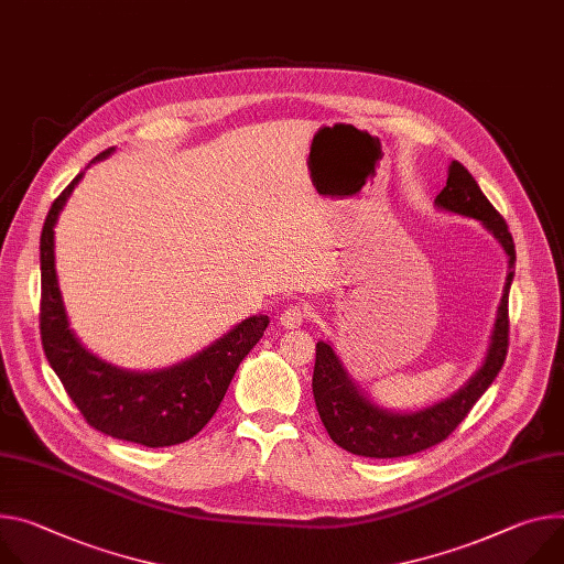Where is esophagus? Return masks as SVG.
Masks as SVG:
<instances>
[{"instance_id":"esophagus-1","label":"esophagus","mask_w":564,"mask_h":564,"mask_svg":"<svg viewBox=\"0 0 564 564\" xmlns=\"http://www.w3.org/2000/svg\"><path fill=\"white\" fill-rule=\"evenodd\" d=\"M305 319H308V308H305V305H301V303H290L288 308L281 313L279 324L283 328H299Z\"/></svg>"}]
</instances>
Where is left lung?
<instances>
[{
  "label": "left lung",
  "mask_w": 564,
  "mask_h": 564,
  "mask_svg": "<svg viewBox=\"0 0 564 564\" xmlns=\"http://www.w3.org/2000/svg\"><path fill=\"white\" fill-rule=\"evenodd\" d=\"M434 207L464 218L479 220L508 256V274L497 308L490 344L481 367L452 395L427 404L416 412H393L376 404L346 371L330 341H317L313 373V393L319 419L328 436L350 454L371 458H395L423 452L445 441L456 425L468 416L473 404L492 384L503 367L508 350V292L516 276V242L503 218L481 193L466 166L452 162L447 182L436 195Z\"/></svg>",
  "instance_id": "8db88e82"
}]
</instances>
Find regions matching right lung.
I'll use <instances>...</instances> for the list:
<instances>
[{"label": "right lung", "instance_id": "1", "mask_svg": "<svg viewBox=\"0 0 564 564\" xmlns=\"http://www.w3.org/2000/svg\"><path fill=\"white\" fill-rule=\"evenodd\" d=\"M112 152L115 148L100 152L91 164ZM83 175L78 173L51 204L40 236V335L44 355L94 430L145 447L184 443L212 421L238 365L263 337L270 317L251 315L188 360L158 371L121 369L87 350L69 328L54 253L58 216Z\"/></svg>", "mask_w": 564, "mask_h": 564}]
</instances>
